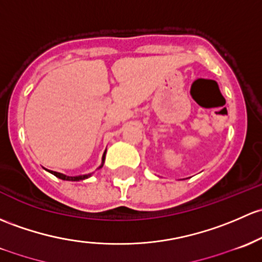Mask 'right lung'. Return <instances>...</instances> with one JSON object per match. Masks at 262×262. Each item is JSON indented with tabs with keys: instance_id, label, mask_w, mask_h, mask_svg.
<instances>
[{
	"instance_id": "1",
	"label": "right lung",
	"mask_w": 262,
	"mask_h": 262,
	"mask_svg": "<svg viewBox=\"0 0 262 262\" xmlns=\"http://www.w3.org/2000/svg\"><path fill=\"white\" fill-rule=\"evenodd\" d=\"M105 153H106V150L103 154V158H101V164L99 166L98 169H100V168L103 167L104 161H105ZM49 172H50V170H49ZM50 173H52L55 177L60 178V180H62V181H84V180H86V178H89L90 176H92V173H90V174H82V176H76V177H69V176L62 174V173H59V172H54V170H51Z\"/></svg>"
}]
</instances>
